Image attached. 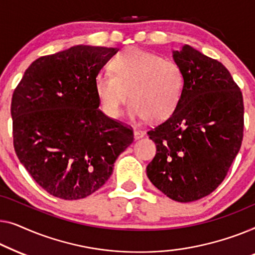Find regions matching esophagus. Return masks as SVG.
Wrapping results in <instances>:
<instances>
[{
  "label": "esophagus",
  "mask_w": 255,
  "mask_h": 255,
  "mask_svg": "<svg viewBox=\"0 0 255 255\" xmlns=\"http://www.w3.org/2000/svg\"><path fill=\"white\" fill-rule=\"evenodd\" d=\"M143 136H144V131L139 130V129H134V137H135V139L142 138Z\"/></svg>",
  "instance_id": "1"
}]
</instances>
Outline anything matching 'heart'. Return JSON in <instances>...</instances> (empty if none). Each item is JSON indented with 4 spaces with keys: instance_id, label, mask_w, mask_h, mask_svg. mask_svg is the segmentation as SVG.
Returning a JSON list of instances; mask_svg holds the SVG:
<instances>
[{
    "instance_id": "1",
    "label": "heart",
    "mask_w": 255,
    "mask_h": 255,
    "mask_svg": "<svg viewBox=\"0 0 255 255\" xmlns=\"http://www.w3.org/2000/svg\"><path fill=\"white\" fill-rule=\"evenodd\" d=\"M111 74L95 78V91L107 116L117 119L129 97L132 119H166L177 109L184 89V75L178 63L155 53L129 47L114 56Z\"/></svg>"
}]
</instances>
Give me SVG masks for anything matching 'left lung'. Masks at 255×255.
I'll list each match as a JSON object with an SVG mask.
<instances>
[{
  "label": "left lung",
  "instance_id": "1",
  "mask_svg": "<svg viewBox=\"0 0 255 255\" xmlns=\"http://www.w3.org/2000/svg\"><path fill=\"white\" fill-rule=\"evenodd\" d=\"M172 56L184 75V89L170 118L148 131L157 152L146 175L167 198L192 202L221 185L239 151L243 95L223 64L192 46Z\"/></svg>",
  "mask_w": 255,
  "mask_h": 255
}]
</instances>
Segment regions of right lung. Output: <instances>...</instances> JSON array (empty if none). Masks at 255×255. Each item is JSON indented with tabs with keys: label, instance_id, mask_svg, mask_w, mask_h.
<instances>
[{
	"label": "right lung",
	"instance_id": "add662e5",
	"mask_svg": "<svg viewBox=\"0 0 255 255\" xmlns=\"http://www.w3.org/2000/svg\"><path fill=\"white\" fill-rule=\"evenodd\" d=\"M119 49L77 45L32 62L11 100L13 146L35 182L78 200L109 180L134 135L99 110L95 78Z\"/></svg>",
	"mask_w": 255,
	"mask_h": 255
}]
</instances>
